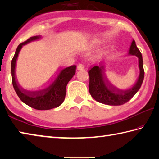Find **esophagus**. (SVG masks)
Returning a JSON list of instances; mask_svg holds the SVG:
<instances>
[{"mask_svg":"<svg viewBox=\"0 0 159 159\" xmlns=\"http://www.w3.org/2000/svg\"><path fill=\"white\" fill-rule=\"evenodd\" d=\"M84 69V65L82 64H79V65L77 66V70H83Z\"/></svg>","mask_w":159,"mask_h":159,"instance_id":"obj_1","label":"esophagus"}]
</instances>
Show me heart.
<instances>
[{"label":"heart","instance_id":"obj_1","mask_svg":"<svg viewBox=\"0 0 159 159\" xmlns=\"http://www.w3.org/2000/svg\"><path fill=\"white\" fill-rule=\"evenodd\" d=\"M94 47V45H93V46H91L90 48H93ZM102 52H99V53H98L97 54V55H95V56H94L93 57V60H98V59H99L101 57H102Z\"/></svg>","mask_w":159,"mask_h":159}]
</instances>
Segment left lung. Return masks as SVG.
Returning a JSON list of instances; mask_svg holds the SVG:
<instances>
[{
    "mask_svg": "<svg viewBox=\"0 0 159 159\" xmlns=\"http://www.w3.org/2000/svg\"><path fill=\"white\" fill-rule=\"evenodd\" d=\"M128 54L138 57L139 74L134 85L128 89H120L109 81L105 74L104 62H100L98 66H91L88 69L89 92L96 101L107 105L119 106L128 102L138 93L143 82L144 71L142 54L134 40L132 41Z\"/></svg>",
    "mask_w": 159,
    "mask_h": 159,
    "instance_id": "8db88e82",
    "label": "left lung"
}]
</instances>
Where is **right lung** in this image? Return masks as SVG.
Instances as JSON below:
<instances>
[{"label": "right lung", "mask_w": 159, "mask_h": 159, "mask_svg": "<svg viewBox=\"0 0 159 159\" xmlns=\"http://www.w3.org/2000/svg\"><path fill=\"white\" fill-rule=\"evenodd\" d=\"M39 39H41L40 36L31 37L18 45L11 62L12 81L15 92L21 102L35 109L48 110L58 107L63 103L66 96V85L76 73V66L72 65L63 69L59 67L57 72L48 80L50 82L53 79V76H55L52 83L43 89L29 90L22 88L18 82L15 72L19 53L24 45Z\"/></svg>", "instance_id": "1"}]
</instances>
